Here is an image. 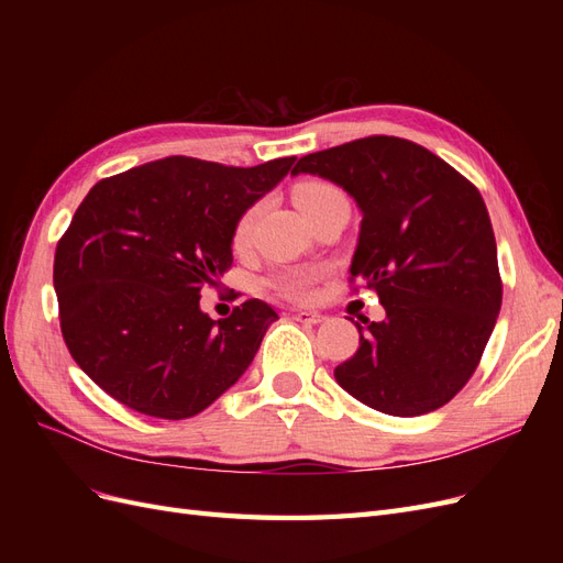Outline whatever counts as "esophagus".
Listing matches in <instances>:
<instances>
[{
	"label": "esophagus",
	"instance_id": "34e87169",
	"mask_svg": "<svg viewBox=\"0 0 563 563\" xmlns=\"http://www.w3.org/2000/svg\"><path fill=\"white\" fill-rule=\"evenodd\" d=\"M294 319H296V321H300V323H308V327H317V323H321V321H323V314H319V312H302V310H298V312H294Z\"/></svg>",
	"mask_w": 563,
	"mask_h": 563
}]
</instances>
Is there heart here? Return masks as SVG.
I'll use <instances>...</instances> for the list:
<instances>
[{
  "label": "heart",
  "instance_id": "b5f03b06",
  "mask_svg": "<svg viewBox=\"0 0 563 563\" xmlns=\"http://www.w3.org/2000/svg\"><path fill=\"white\" fill-rule=\"evenodd\" d=\"M338 199H345L343 192H340L335 185H331L327 180H305L294 187V201L302 216H310ZM258 213H261V203H251V207L240 216V220H236L234 234H232V242L236 249L249 244L255 220H258ZM267 284L288 300H308L312 296L314 282H312L310 272L288 269V272H282V275H277V277H272Z\"/></svg>",
  "mask_w": 563,
  "mask_h": 563
}]
</instances>
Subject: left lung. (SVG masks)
<instances>
[{
    "label": "left lung",
    "mask_w": 563,
    "mask_h": 563,
    "mask_svg": "<svg viewBox=\"0 0 563 563\" xmlns=\"http://www.w3.org/2000/svg\"><path fill=\"white\" fill-rule=\"evenodd\" d=\"M331 180L362 211L350 275L376 288L383 321L333 376L354 399L416 418L449 404L479 364L503 302L479 190L411 141L368 135L300 157L291 176Z\"/></svg>",
    "instance_id": "obj_1"
}]
</instances>
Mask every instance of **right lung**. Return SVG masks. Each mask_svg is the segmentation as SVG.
Wrapping results in <instances>:
<instances>
[{
  "mask_svg": "<svg viewBox=\"0 0 563 563\" xmlns=\"http://www.w3.org/2000/svg\"><path fill=\"white\" fill-rule=\"evenodd\" d=\"M296 157L251 168L166 157L100 180L54 261L65 345L112 399L164 420L201 413L244 376L277 312L246 300L201 312V288L232 265L240 216Z\"/></svg>",
  "mask_w": 563,
  "mask_h": 563,
  "instance_id": "add662e5",
  "label": "right lung"
}]
</instances>
